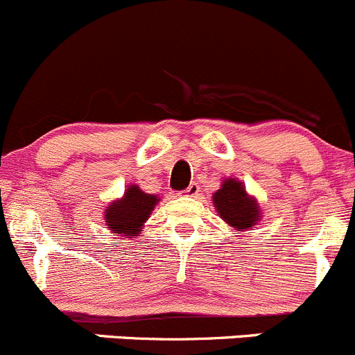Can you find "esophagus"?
Masks as SVG:
<instances>
[{
	"label": "esophagus",
	"instance_id": "34e87169",
	"mask_svg": "<svg viewBox=\"0 0 355 355\" xmlns=\"http://www.w3.org/2000/svg\"><path fill=\"white\" fill-rule=\"evenodd\" d=\"M198 191H200L198 182H191V184H189L188 188L184 189V195L186 196H196V195H198Z\"/></svg>",
	"mask_w": 355,
	"mask_h": 355
}]
</instances>
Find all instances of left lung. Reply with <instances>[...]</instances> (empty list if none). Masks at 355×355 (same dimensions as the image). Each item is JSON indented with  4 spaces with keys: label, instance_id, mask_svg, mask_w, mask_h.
<instances>
[{
    "label": "left lung",
    "instance_id": "1",
    "mask_svg": "<svg viewBox=\"0 0 355 355\" xmlns=\"http://www.w3.org/2000/svg\"><path fill=\"white\" fill-rule=\"evenodd\" d=\"M212 202L220 219L236 231H248L261 220L257 200L248 195L243 182L234 178L224 179L220 188L212 195Z\"/></svg>",
    "mask_w": 355,
    "mask_h": 355
}]
</instances>
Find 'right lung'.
Wrapping results in <instances>:
<instances>
[{
	"mask_svg": "<svg viewBox=\"0 0 355 355\" xmlns=\"http://www.w3.org/2000/svg\"><path fill=\"white\" fill-rule=\"evenodd\" d=\"M159 202L160 198L157 195H150L139 189V186L131 184L122 198L114 200L105 209V223L115 234L128 238L139 236V231Z\"/></svg>",
	"mask_w": 355,
	"mask_h": 355,
	"instance_id": "obj_1",
	"label": "right lung"
}]
</instances>
